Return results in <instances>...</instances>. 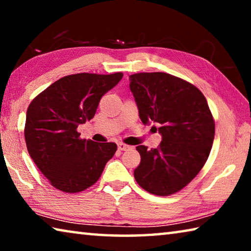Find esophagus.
<instances>
[{
	"label": "esophagus",
	"instance_id": "34e87169",
	"mask_svg": "<svg viewBox=\"0 0 251 251\" xmlns=\"http://www.w3.org/2000/svg\"><path fill=\"white\" fill-rule=\"evenodd\" d=\"M117 147H118V150H120V151H127V150H129V148H130V146L126 145V144H123V143L118 144Z\"/></svg>",
	"mask_w": 251,
	"mask_h": 251
}]
</instances>
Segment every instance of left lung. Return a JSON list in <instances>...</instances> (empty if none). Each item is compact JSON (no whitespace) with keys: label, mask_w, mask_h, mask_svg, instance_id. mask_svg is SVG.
<instances>
[{"label":"left lung","mask_w":251,"mask_h":251,"mask_svg":"<svg viewBox=\"0 0 251 251\" xmlns=\"http://www.w3.org/2000/svg\"><path fill=\"white\" fill-rule=\"evenodd\" d=\"M129 88L144 125L159 124L157 148L139 145L141 164L134 171L138 185L168 196L188 185L203 167L215 137V122L202 93L167 73L129 76Z\"/></svg>","instance_id":"8db88e82"}]
</instances>
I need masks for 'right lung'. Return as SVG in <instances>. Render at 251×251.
<instances>
[{"label": "right lung", "mask_w": 251, "mask_h": 251, "mask_svg": "<svg viewBox=\"0 0 251 251\" xmlns=\"http://www.w3.org/2000/svg\"><path fill=\"white\" fill-rule=\"evenodd\" d=\"M122 77L123 73L65 76L29 104L24 129L28 154L55 188L83 192L99 180L115 154V143L80 139L77 127L94 117L101 96Z\"/></svg>", "instance_id": "add662e5"}]
</instances>
